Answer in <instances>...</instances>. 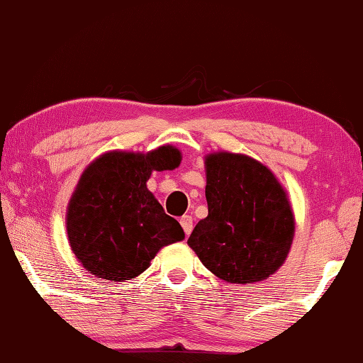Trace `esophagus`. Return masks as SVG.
<instances>
[{
    "label": "esophagus",
    "mask_w": 363,
    "mask_h": 363,
    "mask_svg": "<svg viewBox=\"0 0 363 363\" xmlns=\"http://www.w3.org/2000/svg\"><path fill=\"white\" fill-rule=\"evenodd\" d=\"M180 224L183 227V230H185L186 235H189L193 230V217L191 216H183L180 219Z\"/></svg>",
    "instance_id": "obj_1"
}]
</instances>
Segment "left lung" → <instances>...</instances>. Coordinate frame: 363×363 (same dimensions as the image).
Masks as SVG:
<instances>
[{"label":"left lung","mask_w":363,"mask_h":363,"mask_svg":"<svg viewBox=\"0 0 363 363\" xmlns=\"http://www.w3.org/2000/svg\"><path fill=\"white\" fill-rule=\"evenodd\" d=\"M209 214L188 245L222 281L253 284L282 266L295 222L287 194L272 172L248 155L217 152L206 157Z\"/></svg>","instance_id":"1"}]
</instances>
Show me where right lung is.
<instances>
[{"mask_svg":"<svg viewBox=\"0 0 363 363\" xmlns=\"http://www.w3.org/2000/svg\"><path fill=\"white\" fill-rule=\"evenodd\" d=\"M180 150L162 146L149 154L113 152L87 167L68 206L71 250L91 274L130 281L149 267L165 245L185 238L146 182L152 170H174Z\"/></svg>","mask_w":363,"mask_h":363,"instance_id":"1","label":"right lung"}]
</instances>
